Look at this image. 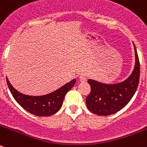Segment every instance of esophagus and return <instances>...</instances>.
Listing matches in <instances>:
<instances>
[{
  "label": "esophagus",
  "instance_id": "34e87169",
  "mask_svg": "<svg viewBox=\"0 0 147 147\" xmlns=\"http://www.w3.org/2000/svg\"><path fill=\"white\" fill-rule=\"evenodd\" d=\"M87 77L85 76V75H80V80L81 82H85L87 81Z\"/></svg>",
  "mask_w": 147,
  "mask_h": 147
}]
</instances>
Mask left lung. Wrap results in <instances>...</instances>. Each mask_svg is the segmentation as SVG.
Segmentation results:
<instances>
[{
	"label": "left lung",
	"mask_w": 147,
	"mask_h": 147,
	"mask_svg": "<svg viewBox=\"0 0 147 147\" xmlns=\"http://www.w3.org/2000/svg\"><path fill=\"white\" fill-rule=\"evenodd\" d=\"M134 47L136 65L127 80L113 85L88 80L91 91L86 98V105L91 113L98 115H112L124 108L134 96L140 79V62L135 45Z\"/></svg>",
	"instance_id": "left-lung-1"
}]
</instances>
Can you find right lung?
Returning <instances> with one entry per match:
<instances>
[{"mask_svg": "<svg viewBox=\"0 0 147 147\" xmlns=\"http://www.w3.org/2000/svg\"><path fill=\"white\" fill-rule=\"evenodd\" d=\"M6 82L12 96L23 109L35 115L49 116L59 111L65 96L75 85L76 80H73L52 93L40 96H28L18 92L11 86L7 77Z\"/></svg>", "mask_w": 147, "mask_h": 147, "instance_id": "obj_1", "label": "right lung"}]
</instances>
